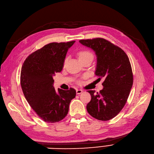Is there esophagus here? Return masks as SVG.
<instances>
[{
  "label": "esophagus",
  "instance_id": "1",
  "mask_svg": "<svg viewBox=\"0 0 154 154\" xmlns=\"http://www.w3.org/2000/svg\"><path fill=\"white\" fill-rule=\"evenodd\" d=\"M83 92V90L82 89H77L76 90V93L77 94H81Z\"/></svg>",
  "mask_w": 154,
  "mask_h": 154
}]
</instances>
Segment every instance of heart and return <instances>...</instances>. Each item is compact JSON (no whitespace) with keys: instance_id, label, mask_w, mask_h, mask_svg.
<instances>
[{"instance_id":"obj_1","label":"heart","mask_w":154,"mask_h":154,"mask_svg":"<svg viewBox=\"0 0 154 154\" xmlns=\"http://www.w3.org/2000/svg\"><path fill=\"white\" fill-rule=\"evenodd\" d=\"M78 56H79L80 60H82V59H84L85 58L89 57H92V54L90 51H89L88 50H82L78 53ZM66 60H67V58H66L65 60V62H64L65 63H66Z\"/></svg>"}]
</instances>
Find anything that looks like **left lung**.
I'll list each match as a JSON object with an SVG mask.
<instances>
[{"label": "left lung", "instance_id": "obj_1", "mask_svg": "<svg viewBox=\"0 0 154 154\" xmlns=\"http://www.w3.org/2000/svg\"><path fill=\"white\" fill-rule=\"evenodd\" d=\"M79 42L95 52L97 64L95 74L104 78L103 89L91 96L87 110L93 118L108 121L115 117L125 105L132 88L131 64L125 52L104 38L81 39Z\"/></svg>", "mask_w": 154, "mask_h": 154}]
</instances>
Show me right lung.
Returning <instances> with one entry per match:
<instances>
[{
    "instance_id": "right-lung-1",
    "label": "right lung",
    "mask_w": 154,
    "mask_h": 154,
    "mask_svg": "<svg viewBox=\"0 0 154 154\" xmlns=\"http://www.w3.org/2000/svg\"><path fill=\"white\" fill-rule=\"evenodd\" d=\"M75 41L51 43L29 55L21 72V85L26 99L44 122L56 123L67 115L76 91H65L53 87V76L63 69L69 48Z\"/></svg>"
}]
</instances>
